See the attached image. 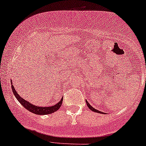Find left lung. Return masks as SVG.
<instances>
[{
    "mask_svg": "<svg viewBox=\"0 0 146 146\" xmlns=\"http://www.w3.org/2000/svg\"><path fill=\"white\" fill-rule=\"evenodd\" d=\"M86 104H87V106H88V108H90V110H92V111L93 112H98V113H100V114H105L104 112H101V111H99L98 110H96V108H93V107H92L91 105H90L89 103H88V101L86 100Z\"/></svg>",
    "mask_w": 146,
    "mask_h": 146,
    "instance_id": "obj_1",
    "label": "left lung"
}]
</instances>
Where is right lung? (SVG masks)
I'll return each mask as SVG.
<instances>
[{
    "label": "right lung",
    "mask_w": 146,
    "mask_h": 146,
    "mask_svg": "<svg viewBox=\"0 0 146 146\" xmlns=\"http://www.w3.org/2000/svg\"><path fill=\"white\" fill-rule=\"evenodd\" d=\"M11 88L13 90V93L14 94V96H15L19 102L21 103V104L23 106L24 108H25L27 110H29V112H32V113L38 114V115H45V114H50L52 112H56V110L59 109V108L61 106L62 100H63V98H62L61 100L58 102L57 104H56L54 106H37L36 105L32 104V103H30L28 101L25 100L23 98L20 96L18 94V93L15 89V87L13 86L12 82H11Z\"/></svg>",
    "instance_id": "1"
}]
</instances>
